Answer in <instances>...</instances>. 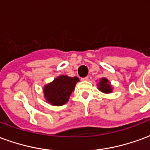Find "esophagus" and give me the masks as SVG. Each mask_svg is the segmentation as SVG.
I'll list each match as a JSON object with an SVG mask.
<instances>
[{"label": "esophagus", "instance_id": "34e87169", "mask_svg": "<svg viewBox=\"0 0 150 150\" xmlns=\"http://www.w3.org/2000/svg\"><path fill=\"white\" fill-rule=\"evenodd\" d=\"M88 76H86V77H83V78H81L82 81H86V80H88Z\"/></svg>", "mask_w": 150, "mask_h": 150}]
</instances>
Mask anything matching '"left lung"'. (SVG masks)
Here are the masks:
<instances>
[{"label":"left lung","instance_id":"8db88e82","mask_svg":"<svg viewBox=\"0 0 150 150\" xmlns=\"http://www.w3.org/2000/svg\"><path fill=\"white\" fill-rule=\"evenodd\" d=\"M99 89L103 92L105 93H110L112 91L111 85L108 83V81L106 79H102L101 81L100 82V84H99Z\"/></svg>","mask_w":150,"mask_h":150}]
</instances>
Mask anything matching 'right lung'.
I'll list each match as a JSON object with an SVG mask.
<instances>
[{"label": "right lung", "instance_id": "obj_1", "mask_svg": "<svg viewBox=\"0 0 150 150\" xmlns=\"http://www.w3.org/2000/svg\"><path fill=\"white\" fill-rule=\"evenodd\" d=\"M79 79L77 77L61 75L44 88L46 100L53 105L60 106L66 104Z\"/></svg>", "mask_w": 150, "mask_h": 150}]
</instances>
